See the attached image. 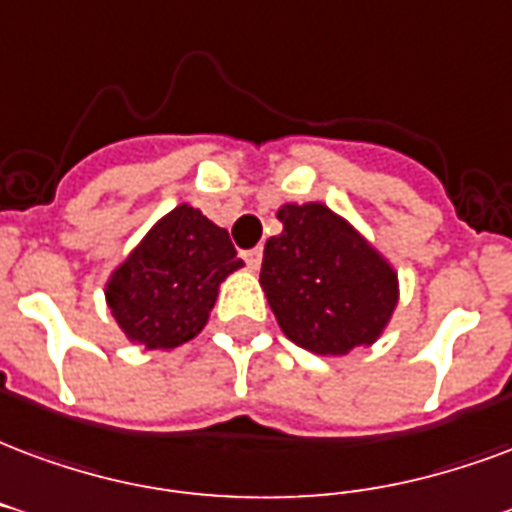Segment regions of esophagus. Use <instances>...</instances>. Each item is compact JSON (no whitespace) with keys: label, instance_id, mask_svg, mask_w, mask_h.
<instances>
[{"label":"esophagus","instance_id":"obj_1","mask_svg":"<svg viewBox=\"0 0 512 512\" xmlns=\"http://www.w3.org/2000/svg\"><path fill=\"white\" fill-rule=\"evenodd\" d=\"M244 260L249 268H260V260H263V249H246L244 252Z\"/></svg>","mask_w":512,"mask_h":512}]
</instances>
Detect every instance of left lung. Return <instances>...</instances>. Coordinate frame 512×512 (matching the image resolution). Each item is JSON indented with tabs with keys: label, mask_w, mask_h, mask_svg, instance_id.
I'll use <instances>...</instances> for the list:
<instances>
[{
	"label": "left lung",
	"mask_w": 512,
	"mask_h": 512,
	"mask_svg": "<svg viewBox=\"0 0 512 512\" xmlns=\"http://www.w3.org/2000/svg\"><path fill=\"white\" fill-rule=\"evenodd\" d=\"M276 217L260 285L287 339L317 355L372 344L399 298L393 268L323 203H287Z\"/></svg>",
	"instance_id": "8db88e82"
}]
</instances>
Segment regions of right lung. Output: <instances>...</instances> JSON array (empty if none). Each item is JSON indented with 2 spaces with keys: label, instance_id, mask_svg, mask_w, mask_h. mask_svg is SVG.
Here are the masks:
<instances>
[{
  "label": "right lung",
  "instance_id": "obj_1",
  "mask_svg": "<svg viewBox=\"0 0 512 512\" xmlns=\"http://www.w3.org/2000/svg\"><path fill=\"white\" fill-rule=\"evenodd\" d=\"M241 266L227 230L176 206L116 268L105 295L132 342L170 350L203 331L222 279Z\"/></svg>",
  "mask_w": 512,
  "mask_h": 512
}]
</instances>
